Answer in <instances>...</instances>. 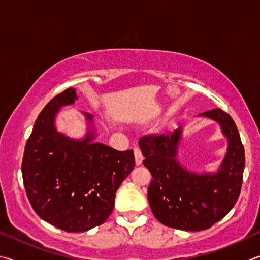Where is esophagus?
<instances>
[{
	"mask_svg": "<svg viewBox=\"0 0 260 260\" xmlns=\"http://www.w3.org/2000/svg\"><path fill=\"white\" fill-rule=\"evenodd\" d=\"M134 152H135V158H136V165L137 166H140L143 163V160H144V155L142 151H140L139 147H135L134 148Z\"/></svg>",
	"mask_w": 260,
	"mask_h": 260,
	"instance_id": "obj_1",
	"label": "esophagus"
}]
</instances>
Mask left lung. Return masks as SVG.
Segmentation results:
<instances>
[{
	"instance_id": "8db88e82",
	"label": "left lung",
	"mask_w": 260,
	"mask_h": 260,
	"mask_svg": "<svg viewBox=\"0 0 260 260\" xmlns=\"http://www.w3.org/2000/svg\"><path fill=\"white\" fill-rule=\"evenodd\" d=\"M217 121L229 139V151L216 174L197 175L176 160L181 129L139 139L144 166L153 179L148 202L163 225L183 231L208 230L224 218L239 199L244 170V147L235 122L220 108L200 114Z\"/></svg>"
}]
</instances>
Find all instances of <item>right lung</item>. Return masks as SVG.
I'll return each instance as SVG.
<instances>
[{"instance_id": "add662e5", "label": "right lung", "mask_w": 260, "mask_h": 260, "mask_svg": "<svg viewBox=\"0 0 260 260\" xmlns=\"http://www.w3.org/2000/svg\"><path fill=\"white\" fill-rule=\"evenodd\" d=\"M68 88L45 105L27 140L21 163L26 195L34 211L66 232H86L102 225L113 211L117 188L135 167L133 149L116 151L94 143L93 131L83 140L58 134V109L76 99ZM86 120L92 116L85 114Z\"/></svg>"}]
</instances>
